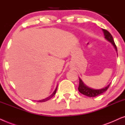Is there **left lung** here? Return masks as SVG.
<instances>
[{"label":"left lung","mask_w":125,"mask_h":125,"mask_svg":"<svg viewBox=\"0 0 125 125\" xmlns=\"http://www.w3.org/2000/svg\"><path fill=\"white\" fill-rule=\"evenodd\" d=\"M103 32L104 33V36L106 40H107L108 42L112 43V44L113 45L114 48L115 49L116 51L117 52V47H116L115 43H114V41L113 38V36L110 33V32L107 31V30L102 29ZM79 86H78V89L80 93L83 94V95H86V96L89 97H96L97 95H99L101 94L104 92L106 91L107 89L109 88V86L110 85V83L106 86L105 88H103L102 89H94L89 88L88 86H86V85L83 83V82L82 81L81 78H79Z\"/></svg>","instance_id":"obj_1"}]
</instances>
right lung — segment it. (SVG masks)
I'll use <instances>...</instances> for the list:
<instances>
[{"instance_id":"1","label":"right lung","mask_w":125,"mask_h":125,"mask_svg":"<svg viewBox=\"0 0 125 125\" xmlns=\"http://www.w3.org/2000/svg\"><path fill=\"white\" fill-rule=\"evenodd\" d=\"M57 87H56V88L55 89V90H54V92H53V93L52 94L50 95L49 97H47V98H45V99H43V100H42L37 101L40 102H45V101H48V100H50V99H51V98H52V97L53 96V95L56 94V90H57Z\"/></svg>"}]
</instances>
